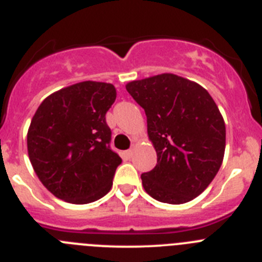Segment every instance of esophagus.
<instances>
[{"label":"esophagus","instance_id":"1","mask_svg":"<svg viewBox=\"0 0 262 262\" xmlns=\"http://www.w3.org/2000/svg\"><path fill=\"white\" fill-rule=\"evenodd\" d=\"M133 152H134V148H130V150H128V151H125V155L128 158H130L132 155H133Z\"/></svg>","mask_w":262,"mask_h":262}]
</instances>
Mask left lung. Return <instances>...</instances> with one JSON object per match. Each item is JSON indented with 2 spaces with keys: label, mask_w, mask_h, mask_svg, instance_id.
Segmentation results:
<instances>
[{
  "label": "left lung",
  "mask_w": 262,
  "mask_h": 262,
  "mask_svg": "<svg viewBox=\"0 0 262 262\" xmlns=\"http://www.w3.org/2000/svg\"><path fill=\"white\" fill-rule=\"evenodd\" d=\"M132 98L145 110L157 166L141 175L146 193L166 204H185L218 173L226 147L223 117L210 94L171 73L132 81Z\"/></svg>",
  "instance_id": "obj_1"
}]
</instances>
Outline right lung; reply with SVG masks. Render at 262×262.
<instances>
[{
  "label": "right lung",
  "mask_w": 262,
  "mask_h": 262,
  "mask_svg": "<svg viewBox=\"0 0 262 262\" xmlns=\"http://www.w3.org/2000/svg\"><path fill=\"white\" fill-rule=\"evenodd\" d=\"M114 84L84 81L51 94L35 112L27 150L35 173L57 199L90 204L112 187L121 158L110 147L105 114Z\"/></svg>",
  "instance_id": "obj_1"
}]
</instances>
